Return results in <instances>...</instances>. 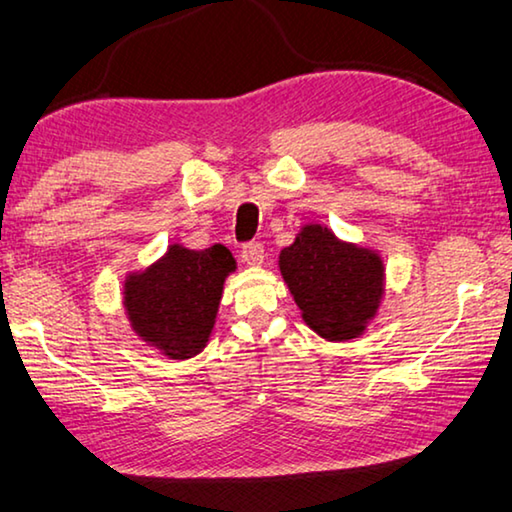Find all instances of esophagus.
<instances>
[{"label":"esophagus","instance_id":"1","mask_svg":"<svg viewBox=\"0 0 512 512\" xmlns=\"http://www.w3.org/2000/svg\"><path fill=\"white\" fill-rule=\"evenodd\" d=\"M240 256H242V261L247 263V265H261L263 263V256H265L263 242H247V244H242Z\"/></svg>","mask_w":512,"mask_h":512}]
</instances>
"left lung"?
<instances>
[{"label":"left lung","instance_id":"left-lung-1","mask_svg":"<svg viewBox=\"0 0 512 512\" xmlns=\"http://www.w3.org/2000/svg\"><path fill=\"white\" fill-rule=\"evenodd\" d=\"M279 268L305 323L332 342L360 335L379 309L381 258L337 240L328 228H302L291 247L279 254Z\"/></svg>","mask_w":512,"mask_h":512}]
</instances>
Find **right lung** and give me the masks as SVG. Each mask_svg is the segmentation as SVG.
I'll return each mask as SVG.
<instances>
[{
	"instance_id": "obj_1",
	"label": "right lung",
	"mask_w": 512,
	"mask_h": 512,
	"mask_svg": "<svg viewBox=\"0 0 512 512\" xmlns=\"http://www.w3.org/2000/svg\"><path fill=\"white\" fill-rule=\"evenodd\" d=\"M231 270L235 258L224 244L203 251L173 244L150 270L127 279L124 307L133 330L173 360L196 355L210 337Z\"/></svg>"
}]
</instances>
